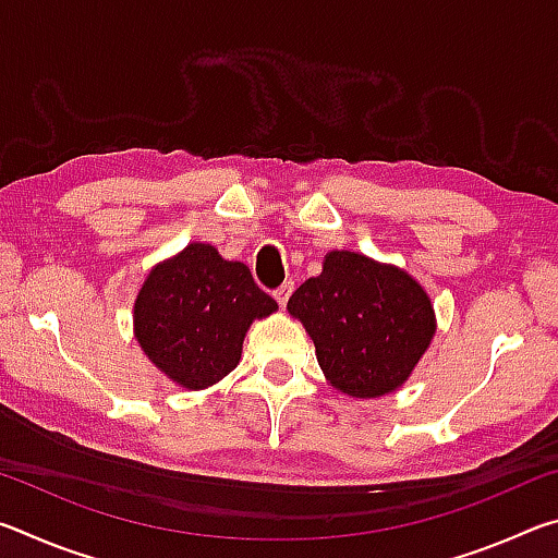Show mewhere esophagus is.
<instances>
[{"instance_id":"esophagus-1","label":"esophagus","mask_w":558,"mask_h":558,"mask_svg":"<svg viewBox=\"0 0 558 558\" xmlns=\"http://www.w3.org/2000/svg\"><path fill=\"white\" fill-rule=\"evenodd\" d=\"M292 290H295V282L292 280H286L282 282V286L272 292V295H276V300H278V305L280 307H286L288 305V300H290V295H292Z\"/></svg>"}]
</instances>
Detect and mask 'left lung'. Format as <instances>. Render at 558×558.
<instances>
[{"mask_svg":"<svg viewBox=\"0 0 558 558\" xmlns=\"http://www.w3.org/2000/svg\"><path fill=\"white\" fill-rule=\"evenodd\" d=\"M288 310L313 337L329 384L356 399L399 389L436 332L430 300L409 272L352 251L329 253Z\"/></svg>","mask_w":558,"mask_h":558,"instance_id":"1","label":"left lung"}]
</instances>
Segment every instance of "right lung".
<instances>
[{"label":"right lung","instance_id":"add662e5","mask_svg":"<svg viewBox=\"0 0 558 558\" xmlns=\"http://www.w3.org/2000/svg\"><path fill=\"white\" fill-rule=\"evenodd\" d=\"M276 310L248 266L192 243L147 276L135 302V337L159 372L196 391L235 369L245 329Z\"/></svg>","mask_w":558,"mask_h":558}]
</instances>
